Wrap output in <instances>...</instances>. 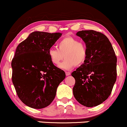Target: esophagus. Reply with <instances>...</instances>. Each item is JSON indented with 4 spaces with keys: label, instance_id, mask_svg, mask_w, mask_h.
Here are the masks:
<instances>
[{
    "label": "esophagus",
    "instance_id": "34e87169",
    "mask_svg": "<svg viewBox=\"0 0 127 127\" xmlns=\"http://www.w3.org/2000/svg\"><path fill=\"white\" fill-rule=\"evenodd\" d=\"M65 74H66V75H70V72H65Z\"/></svg>",
    "mask_w": 127,
    "mask_h": 127
}]
</instances>
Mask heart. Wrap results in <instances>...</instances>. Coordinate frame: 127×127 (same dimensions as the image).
Here are the masks:
<instances>
[{
  "mask_svg": "<svg viewBox=\"0 0 127 127\" xmlns=\"http://www.w3.org/2000/svg\"><path fill=\"white\" fill-rule=\"evenodd\" d=\"M48 56L53 64L58 66L64 59H65L60 65L64 69H70L80 66L85 62L88 57L86 45L72 37H65L58 43V48H51L48 50Z\"/></svg>",
  "mask_w": 127,
  "mask_h": 127,
  "instance_id": "b5f03b06",
  "label": "heart"
}]
</instances>
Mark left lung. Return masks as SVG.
<instances>
[{"label": "left lung", "mask_w": 127, "mask_h": 127, "mask_svg": "<svg viewBox=\"0 0 127 127\" xmlns=\"http://www.w3.org/2000/svg\"><path fill=\"white\" fill-rule=\"evenodd\" d=\"M86 44L85 62L71 73L75 79L73 94L80 104L88 107L96 106L110 96L116 80L117 58L106 35L93 30L76 34Z\"/></svg>", "instance_id": "1"}]
</instances>
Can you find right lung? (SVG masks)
Masks as SVG:
<instances>
[{"mask_svg":"<svg viewBox=\"0 0 127 127\" xmlns=\"http://www.w3.org/2000/svg\"><path fill=\"white\" fill-rule=\"evenodd\" d=\"M61 33L33 32L20 43L12 60V81L17 94L26 106L42 109L51 104L63 70L53 64L48 50L61 36Z\"/></svg>","mask_w":127,"mask_h":127,"instance_id":"add662e5","label":"right lung"}]
</instances>
